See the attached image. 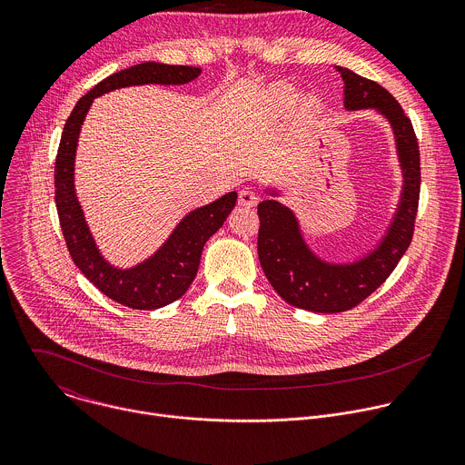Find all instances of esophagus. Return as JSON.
Instances as JSON below:
<instances>
[{
    "label": "esophagus",
    "mask_w": 465,
    "mask_h": 465,
    "mask_svg": "<svg viewBox=\"0 0 465 465\" xmlns=\"http://www.w3.org/2000/svg\"><path fill=\"white\" fill-rule=\"evenodd\" d=\"M259 203V194L253 189H241L239 191V204L241 206H255Z\"/></svg>",
    "instance_id": "34e87169"
}]
</instances>
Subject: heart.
I'll return each mask as SVG.
<instances>
[{
    "instance_id": "heart-1",
    "label": "heart",
    "mask_w": 465,
    "mask_h": 465,
    "mask_svg": "<svg viewBox=\"0 0 465 465\" xmlns=\"http://www.w3.org/2000/svg\"><path fill=\"white\" fill-rule=\"evenodd\" d=\"M296 99H298V92L292 86H287V84L274 86L269 92V104L278 114L289 112L294 106ZM314 106H316V101L312 97H305V99L300 101V110L302 112H311Z\"/></svg>"
}]
</instances>
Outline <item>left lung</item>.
<instances>
[{"mask_svg":"<svg viewBox=\"0 0 465 465\" xmlns=\"http://www.w3.org/2000/svg\"><path fill=\"white\" fill-rule=\"evenodd\" d=\"M337 70L344 81L346 110L370 108L390 123L403 187L386 233L371 252L351 262H329L318 257L307 244L294 212L276 201L280 191L264 189L271 198L257 206V253L262 272L287 303L312 312L348 311L386 282L412 241L420 203V147L411 119L381 84L341 65Z\"/></svg>","mask_w":465,"mask_h":465,"instance_id":"8db88e82","label":"left lung"}]
</instances>
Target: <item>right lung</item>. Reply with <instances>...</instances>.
<instances>
[{"mask_svg": "<svg viewBox=\"0 0 465 465\" xmlns=\"http://www.w3.org/2000/svg\"><path fill=\"white\" fill-rule=\"evenodd\" d=\"M203 74L193 65L143 62L121 70L79 99L64 124L54 162V203L60 228L79 271L110 300L140 311L160 309L182 298L193 283L206 241L224 224L237 203L230 191L212 204L189 212L171 232L167 241L147 259L130 269L114 267L95 244L75 191V154L81 126L95 97L117 88L140 84L178 86Z\"/></svg>", "mask_w": 465, "mask_h": 465, "instance_id": "add662e5", "label": "right lung"}]
</instances>
